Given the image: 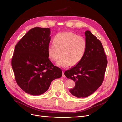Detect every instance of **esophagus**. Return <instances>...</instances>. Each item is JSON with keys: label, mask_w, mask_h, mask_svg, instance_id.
I'll list each match as a JSON object with an SVG mask.
<instances>
[{"label": "esophagus", "mask_w": 122, "mask_h": 122, "mask_svg": "<svg viewBox=\"0 0 122 122\" xmlns=\"http://www.w3.org/2000/svg\"><path fill=\"white\" fill-rule=\"evenodd\" d=\"M62 76L63 77H65V75H64V71H63V74H62Z\"/></svg>", "instance_id": "esophagus-1"}]
</instances>
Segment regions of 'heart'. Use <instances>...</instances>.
<instances>
[{"instance_id":"b5f03b06","label":"heart","mask_w":122,"mask_h":122,"mask_svg":"<svg viewBox=\"0 0 122 122\" xmlns=\"http://www.w3.org/2000/svg\"><path fill=\"white\" fill-rule=\"evenodd\" d=\"M54 43H50L47 48L49 58L57 62V65L66 68L78 64L84 57L86 48L85 38L71 32H62L54 38Z\"/></svg>"}]
</instances>
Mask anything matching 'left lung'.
I'll return each mask as SVG.
<instances>
[{
    "label": "left lung",
    "mask_w": 122,
    "mask_h": 122,
    "mask_svg": "<svg viewBox=\"0 0 122 122\" xmlns=\"http://www.w3.org/2000/svg\"><path fill=\"white\" fill-rule=\"evenodd\" d=\"M86 48L81 60L66 71L64 75L75 82L69 90L78 98L92 94L103 82L107 65L106 56L100 41L89 30L85 31Z\"/></svg>",
    "instance_id": "1"
}]
</instances>
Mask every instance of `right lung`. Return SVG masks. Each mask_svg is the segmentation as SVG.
<instances>
[{
	"label": "right lung",
	"mask_w": 122,
	"mask_h": 122,
	"mask_svg": "<svg viewBox=\"0 0 122 122\" xmlns=\"http://www.w3.org/2000/svg\"><path fill=\"white\" fill-rule=\"evenodd\" d=\"M50 28L35 27L16 45L12 67L18 85L25 92L39 95L46 92L52 81L62 76L61 69L48 58Z\"/></svg>",
	"instance_id": "1"
}]
</instances>
